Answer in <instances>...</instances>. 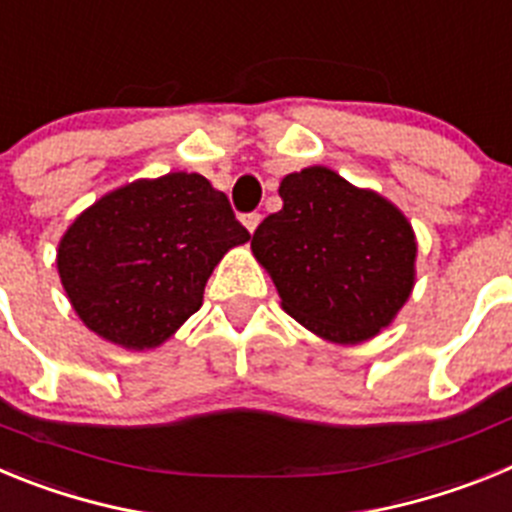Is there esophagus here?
<instances>
[{"mask_svg": "<svg viewBox=\"0 0 512 512\" xmlns=\"http://www.w3.org/2000/svg\"><path fill=\"white\" fill-rule=\"evenodd\" d=\"M259 223H261V215H259V212H251V215H243V225H246L248 233H253V230L259 228Z\"/></svg>", "mask_w": 512, "mask_h": 512, "instance_id": "34e87169", "label": "esophagus"}]
</instances>
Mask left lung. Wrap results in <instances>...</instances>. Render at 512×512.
Segmentation results:
<instances>
[{
    "instance_id": "left-lung-1",
    "label": "left lung",
    "mask_w": 512,
    "mask_h": 512,
    "mask_svg": "<svg viewBox=\"0 0 512 512\" xmlns=\"http://www.w3.org/2000/svg\"><path fill=\"white\" fill-rule=\"evenodd\" d=\"M279 197L282 210L256 228L251 251L282 310L328 343L379 336L415 287L418 241L405 212L328 166L287 174Z\"/></svg>"
}]
</instances>
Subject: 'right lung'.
I'll return each instance as SVG.
<instances>
[{"mask_svg": "<svg viewBox=\"0 0 512 512\" xmlns=\"http://www.w3.org/2000/svg\"><path fill=\"white\" fill-rule=\"evenodd\" d=\"M251 241L202 174L171 171L102 194L61 235L56 269L79 320L104 341L151 351L202 307L225 253Z\"/></svg>", "mask_w": 512, "mask_h": 512, "instance_id": "add662e5", "label": "right lung"}]
</instances>
